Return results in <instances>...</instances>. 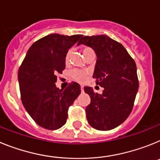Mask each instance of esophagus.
Segmentation results:
<instances>
[{
    "label": "esophagus",
    "instance_id": "obj_1",
    "mask_svg": "<svg viewBox=\"0 0 160 160\" xmlns=\"http://www.w3.org/2000/svg\"><path fill=\"white\" fill-rule=\"evenodd\" d=\"M80 89H81V92L84 91V86H83V85L80 86Z\"/></svg>",
    "mask_w": 160,
    "mask_h": 160
}]
</instances>
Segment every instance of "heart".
<instances>
[{
	"mask_svg": "<svg viewBox=\"0 0 160 160\" xmlns=\"http://www.w3.org/2000/svg\"><path fill=\"white\" fill-rule=\"evenodd\" d=\"M92 50L89 47H84L83 49H82V52H83V55L84 56H85L86 55H88V53L90 52H92ZM71 54H72V51H68V53H67L66 57H65V59L66 61H68L69 60V58L71 56ZM70 75L72 76V79H74L76 81H79V82H83L86 79V76H87V73L86 72H84V70H80V69H73V70L71 71L70 72Z\"/></svg>",
	"mask_w": 160,
	"mask_h": 160,
	"instance_id": "1",
	"label": "heart"
}]
</instances>
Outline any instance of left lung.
Instances as JSON below:
<instances>
[{
    "instance_id": "1",
    "label": "left lung",
    "mask_w": 160,
    "mask_h": 160,
    "mask_svg": "<svg viewBox=\"0 0 160 160\" xmlns=\"http://www.w3.org/2000/svg\"><path fill=\"white\" fill-rule=\"evenodd\" d=\"M91 47L97 55L93 77L103 92L84 90L91 102L86 107V118L92 127L109 130L120 126L131 113L138 80L135 62L121 43L107 35L84 36L77 45Z\"/></svg>"
}]
</instances>
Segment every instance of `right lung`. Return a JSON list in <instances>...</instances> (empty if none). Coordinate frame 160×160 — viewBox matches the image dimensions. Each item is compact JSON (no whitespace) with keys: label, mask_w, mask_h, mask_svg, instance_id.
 <instances>
[{"label":"right lung","mask_w":160,"mask_h":160,"mask_svg":"<svg viewBox=\"0 0 160 160\" xmlns=\"http://www.w3.org/2000/svg\"><path fill=\"white\" fill-rule=\"evenodd\" d=\"M81 34H52L32 44L18 71L22 104L33 120L42 128L55 130L66 123L68 110L80 94V84L72 82L65 89L55 85L57 73L65 68V57Z\"/></svg>","instance_id":"right-lung-1"}]
</instances>
